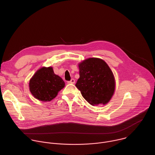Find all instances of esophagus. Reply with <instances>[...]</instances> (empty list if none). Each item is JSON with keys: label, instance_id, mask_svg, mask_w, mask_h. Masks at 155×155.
<instances>
[{"label": "esophagus", "instance_id": "esophagus-1", "mask_svg": "<svg viewBox=\"0 0 155 155\" xmlns=\"http://www.w3.org/2000/svg\"><path fill=\"white\" fill-rule=\"evenodd\" d=\"M75 79H74V78L71 79V81H68V83L69 84H74V83H75Z\"/></svg>", "mask_w": 155, "mask_h": 155}]
</instances>
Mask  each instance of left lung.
Listing matches in <instances>:
<instances>
[{
	"instance_id": "left-lung-1",
	"label": "left lung",
	"mask_w": 155,
	"mask_h": 155,
	"mask_svg": "<svg viewBox=\"0 0 155 155\" xmlns=\"http://www.w3.org/2000/svg\"><path fill=\"white\" fill-rule=\"evenodd\" d=\"M80 78L75 84L84 99L92 105L106 104L115 91L114 74L102 59L89 58L78 65Z\"/></svg>"
}]
</instances>
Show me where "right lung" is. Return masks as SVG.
I'll return each mask as SVG.
<instances>
[{"label":"right lung","mask_w":155,"mask_h":155,"mask_svg":"<svg viewBox=\"0 0 155 155\" xmlns=\"http://www.w3.org/2000/svg\"><path fill=\"white\" fill-rule=\"evenodd\" d=\"M65 86L63 80L54 74L51 67L38 70L29 81V90L35 98L43 102L50 101Z\"/></svg>","instance_id":"obj_1"}]
</instances>
